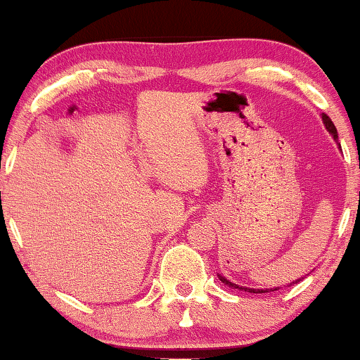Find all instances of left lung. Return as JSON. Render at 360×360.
Here are the masks:
<instances>
[{
	"instance_id": "1",
	"label": "left lung",
	"mask_w": 360,
	"mask_h": 360,
	"mask_svg": "<svg viewBox=\"0 0 360 360\" xmlns=\"http://www.w3.org/2000/svg\"><path fill=\"white\" fill-rule=\"evenodd\" d=\"M323 122H324V125H326V129H328V132L333 135L334 137V140L335 142L339 143V140H338V129H335V125L333 124V120H330L328 115L326 114H323ZM339 148H340V143H339ZM218 278H220V281L225 284V286H228V288H231V289H238V291H246V292H255V294H261V292H271V291H278L279 288H264V289H255V288H246V286H240V284H235V283H231L230 279H226L225 276H223V274H218ZM301 279H296V281H292L291 284H289V286H292V284H296V283H300Z\"/></svg>"
}]
</instances>
